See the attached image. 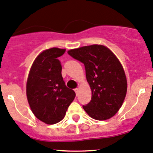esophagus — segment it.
Segmentation results:
<instances>
[{
  "label": "esophagus",
  "instance_id": "34e87169",
  "mask_svg": "<svg viewBox=\"0 0 153 153\" xmlns=\"http://www.w3.org/2000/svg\"><path fill=\"white\" fill-rule=\"evenodd\" d=\"M78 90H79V88H74V91H75L76 94H77V93H78Z\"/></svg>",
  "mask_w": 153,
  "mask_h": 153
}]
</instances>
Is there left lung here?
Here are the masks:
<instances>
[{"mask_svg": "<svg viewBox=\"0 0 153 153\" xmlns=\"http://www.w3.org/2000/svg\"><path fill=\"white\" fill-rule=\"evenodd\" d=\"M68 53L85 66L91 99L82 106L84 110L97 120H106L114 116L127 92L126 74L116 56L101 45L71 49Z\"/></svg>", "mask_w": 153, "mask_h": 153, "instance_id": "8db88e82", "label": "left lung"}]
</instances>
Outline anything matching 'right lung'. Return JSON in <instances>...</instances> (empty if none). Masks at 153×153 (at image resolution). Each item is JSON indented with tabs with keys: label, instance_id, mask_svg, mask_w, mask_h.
I'll list each match as a JSON object with an SVG mask.
<instances>
[{
	"label": "right lung",
	"instance_id": "add662e5",
	"mask_svg": "<svg viewBox=\"0 0 153 153\" xmlns=\"http://www.w3.org/2000/svg\"><path fill=\"white\" fill-rule=\"evenodd\" d=\"M66 49L51 48L39 55L32 65L26 85L27 101L40 121L52 125L64 119L76 94L62 75L59 57Z\"/></svg>",
	"mask_w": 153,
	"mask_h": 153
}]
</instances>
